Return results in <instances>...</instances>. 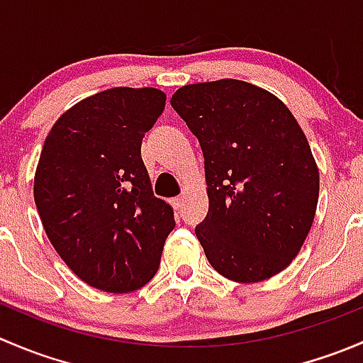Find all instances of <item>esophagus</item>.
<instances>
[{"instance_id": "esophagus-1", "label": "esophagus", "mask_w": 363, "mask_h": 363, "mask_svg": "<svg viewBox=\"0 0 363 363\" xmlns=\"http://www.w3.org/2000/svg\"><path fill=\"white\" fill-rule=\"evenodd\" d=\"M170 202H172V205H174V208H181L182 202H184V199H182V196H175V199H172Z\"/></svg>"}]
</instances>
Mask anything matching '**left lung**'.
Here are the masks:
<instances>
[{
	"mask_svg": "<svg viewBox=\"0 0 363 363\" xmlns=\"http://www.w3.org/2000/svg\"><path fill=\"white\" fill-rule=\"evenodd\" d=\"M200 142L208 212L195 228L208 263L237 283L286 269L313 226L320 172L294 113L235 79L189 84L170 100Z\"/></svg>",
	"mask_w": 363,
	"mask_h": 363,
	"instance_id": "1",
	"label": "left lung"
}]
</instances>
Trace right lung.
<instances>
[{
	"mask_svg": "<svg viewBox=\"0 0 363 363\" xmlns=\"http://www.w3.org/2000/svg\"><path fill=\"white\" fill-rule=\"evenodd\" d=\"M167 94L112 87L54 123L35 172V203L57 255L84 283L128 294L158 272L174 208L156 199L140 156Z\"/></svg>",
	"mask_w": 363,
	"mask_h": 363,
	"instance_id": "right-lung-1",
	"label": "right lung"
}]
</instances>
